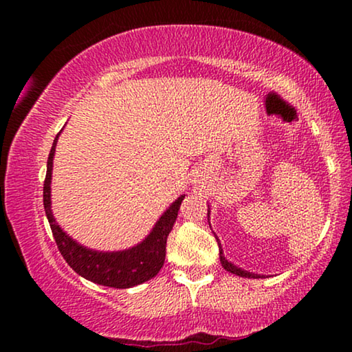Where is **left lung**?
<instances>
[{
	"label": "left lung",
	"mask_w": 352,
	"mask_h": 352,
	"mask_svg": "<svg viewBox=\"0 0 352 352\" xmlns=\"http://www.w3.org/2000/svg\"><path fill=\"white\" fill-rule=\"evenodd\" d=\"M208 221H210V208H208ZM219 243V242H218ZM219 259H221V264H223V267L226 271L235 274V276H240V277H248V278H259L261 276H258V274H253V272H248V271H243L242 267H237L234 266L232 263H229L228 259L224 258V253H223V248H219Z\"/></svg>",
	"instance_id": "left-lung-1"
}]
</instances>
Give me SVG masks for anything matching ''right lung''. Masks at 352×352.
<instances>
[{
  "mask_svg": "<svg viewBox=\"0 0 352 352\" xmlns=\"http://www.w3.org/2000/svg\"><path fill=\"white\" fill-rule=\"evenodd\" d=\"M57 134L52 142L50 157H47V170L43 187V204L50 221L52 235L57 243V248L67 264L76 274L85 277L98 285L112 288H131L139 283H144L155 277L165 263L166 254V239L170 235L173 226L176 223L177 211L181 201L186 195L177 197L165 213L157 221L151 234L138 243L136 247L122 250V252H96L86 248L74 239L69 237L56 223L51 211V177H52V158H54Z\"/></svg>",
  "mask_w": 352,
  "mask_h": 352,
  "instance_id": "obj_1",
  "label": "right lung"
}]
</instances>
